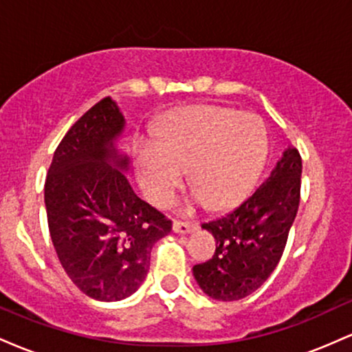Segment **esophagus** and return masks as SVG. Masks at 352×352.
Wrapping results in <instances>:
<instances>
[{"label": "esophagus", "mask_w": 352, "mask_h": 352, "mask_svg": "<svg viewBox=\"0 0 352 352\" xmlns=\"http://www.w3.org/2000/svg\"><path fill=\"white\" fill-rule=\"evenodd\" d=\"M199 228L197 227V223H188V221H173L172 225V230L175 233H179V235H187V233H193L195 230Z\"/></svg>", "instance_id": "1"}]
</instances>
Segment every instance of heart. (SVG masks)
I'll return each mask as SVG.
<instances>
[{
    "instance_id": "heart-1",
    "label": "heart",
    "mask_w": 352,
    "mask_h": 352,
    "mask_svg": "<svg viewBox=\"0 0 352 352\" xmlns=\"http://www.w3.org/2000/svg\"><path fill=\"white\" fill-rule=\"evenodd\" d=\"M157 142L139 153L140 187L155 204H165L188 168L195 188L187 204L210 201L213 208L235 207L252 192L268 157V131L254 114L218 106L188 107L160 129Z\"/></svg>"
}]
</instances>
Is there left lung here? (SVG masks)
I'll return each mask as SVG.
<instances>
[{
	"label": "left lung",
	"instance_id": "obj_1",
	"mask_svg": "<svg viewBox=\"0 0 352 352\" xmlns=\"http://www.w3.org/2000/svg\"><path fill=\"white\" fill-rule=\"evenodd\" d=\"M301 168L300 152L288 147L240 207L201 225L217 240L212 260L193 266L197 285L207 296L241 300L274 272L300 205Z\"/></svg>",
	"mask_w": 352,
	"mask_h": 352
}]
</instances>
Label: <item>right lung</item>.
<instances>
[{
    "label": "right lung",
    "mask_w": 352,
    "mask_h": 352,
    "mask_svg": "<svg viewBox=\"0 0 352 352\" xmlns=\"http://www.w3.org/2000/svg\"><path fill=\"white\" fill-rule=\"evenodd\" d=\"M125 117L114 99L91 107L56 148L44 185L52 245L64 272L98 301L140 288L152 246L172 221L135 195L131 155L120 147Z\"/></svg>",
    "instance_id": "obj_1"
}]
</instances>
